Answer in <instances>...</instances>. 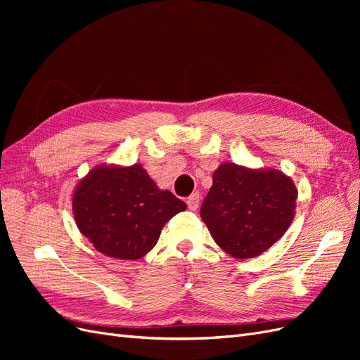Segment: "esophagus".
I'll use <instances>...</instances> for the list:
<instances>
[{
	"label": "esophagus",
	"mask_w": 360,
	"mask_h": 360,
	"mask_svg": "<svg viewBox=\"0 0 360 360\" xmlns=\"http://www.w3.org/2000/svg\"><path fill=\"white\" fill-rule=\"evenodd\" d=\"M186 204L189 207V210H197L200 205V193H192L191 197H188Z\"/></svg>",
	"instance_id": "34e87169"
}]
</instances>
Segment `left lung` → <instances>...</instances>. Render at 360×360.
I'll use <instances>...</instances> for the list:
<instances>
[{
	"label": "left lung",
	"instance_id": "left-lung-1",
	"mask_svg": "<svg viewBox=\"0 0 360 360\" xmlns=\"http://www.w3.org/2000/svg\"><path fill=\"white\" fill-rule=\"evenodd\" d=\"M294 181L275 168L221 163L201 205V219L233 258L261 255L285 234L296 214Z\"/></svg>",
	"mask_w": 360,
	"mask_h": 360
}]
</instances>
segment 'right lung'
Returning a JSON list of instances; mask_svg holds the SVG:
<instances>
[{"label":"right lung","mask_w":360,"mask_h":360,"mask_svg":"<svg viewBox=\"0 0 360 360\" xmlns=\"http://www.w3.org/2000/svg\"><path fill=\"white\" fill-rule=\"evenodd\" d=\"M78 230L106 257L138 259L155 248L163 225L186 204L162 191L147 171L97 165L78 183L72 198Z\"/></svg>","instance_id":"add662e5"}]
</instances>
